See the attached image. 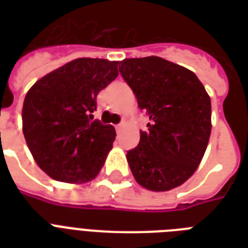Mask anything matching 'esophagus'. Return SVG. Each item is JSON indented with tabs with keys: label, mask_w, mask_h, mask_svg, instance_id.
Returning a JSON list of instances; mask_svg holds the SVG:
<instances>
[{
	"label": "esophagus",
	"mask_w": 248,
	"mask_h": 248,
	"mask_svg": "<svg viewBox=\"0 0 248 248\" xmlns=\"http://www.w3.org/2000/svg\"><path fill=\"white\" fill-rule=\"evenodd\" d=\"M122 127H124V124H117V126H116V131H117V132H120L121 130H122Z\"/></svg>",
	"instance_id": "1"
}]
</instances>
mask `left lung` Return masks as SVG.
<instances>
[{"label": "left lung", "instance_id": "left-lung-1", "mask_svg": "<svg viewBox=\"0 0 248 248\" xmlns=\"http://www.w3.org/2000/svg\"><path fill=\"white\" fill-rule=\"evenodd\" d=\"M120 73L151 120L127 152L135 180L166 192L192 176L211 134V100L194 73L158 56L124 59Z\"/></svg>", "mask_w": 248, "mask_h": 248}]
</instances>
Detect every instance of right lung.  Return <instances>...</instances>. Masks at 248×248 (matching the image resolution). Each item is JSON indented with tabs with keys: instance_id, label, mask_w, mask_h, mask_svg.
I'll return each mask as SVG.
<instances>
[{
	"instance_id": "1",
	"label": "right lung",
	"mask_w": 248,
	"mask_h": 248,
	"mask_svg": "<svg viewBox=\"0 0 248 248\" xmlns=\"http://www.w3.org/2000/svg\"><path fill=\"white\" fill-rule=\"evenodd\" d=\"M118 62L79 58L37 81L25 95L23 134L48 176L86 183L96 176L116 139L110 124L91 113L96 96L118 76Z\"/></svg>"
}]
</instances>
